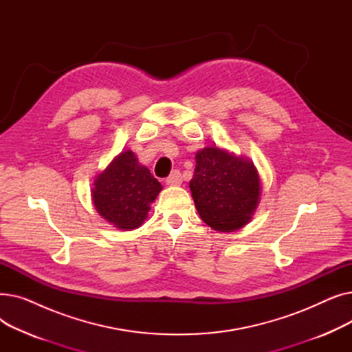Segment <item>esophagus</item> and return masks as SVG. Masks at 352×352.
Instances as JSON below:
<instances>
[{
	"label": "esophagus",
	"instance_id": "34e87169",
	"mask_svg": "<svg viewBox=\"0 0 352 352\" xmlns=\"http://www.w3.org/2000/svg\"><path fill=\"white\" fill-rule=\"evenodd\" d=\"M165 182H166V186H170V187H177V186H181V182H182V177H181V173L179 171H173L171 173V175L165 179Z\"/></svg>",
	"mask_w": 352,
	"mask_h": 352
}]
</instances>
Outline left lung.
<instances>
[{
  "mask_svg": "<svg viewBox=\"0 0 352 352\" xmlns=\"http://www.w3.org/2000/svg\"><path fill=\"white\" fill-rule=\"evenodd\" d=\"M190 190L201 219L218 232H232L252 219L261 178L250 158L211 145L195 154Z\"/></svg>",
  "mask_w": 352,
  "mask_h": 352,
  "instance_id": "left-lung-1",
  "label": "left lung"
}]
</instances>
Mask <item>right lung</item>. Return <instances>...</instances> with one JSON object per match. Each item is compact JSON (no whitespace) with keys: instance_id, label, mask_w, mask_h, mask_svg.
I'll return each instance as SVG.
<instances>
[{"instance_id":"1","label":"right lung","mask_w":352,"mask_h":352,"mask_svg":"<svg viewBox=\"0 0 352 352\" xmlns=\"http://www.w3.org/2000/svg\"><path fill=\"white\" fill-rule=\"evenodd\" d=\"M162 186L131 150L116 155L97 174L91 198L97 212L118 230L131 231L144 224Z\"/></svg>"}]
</instances>
